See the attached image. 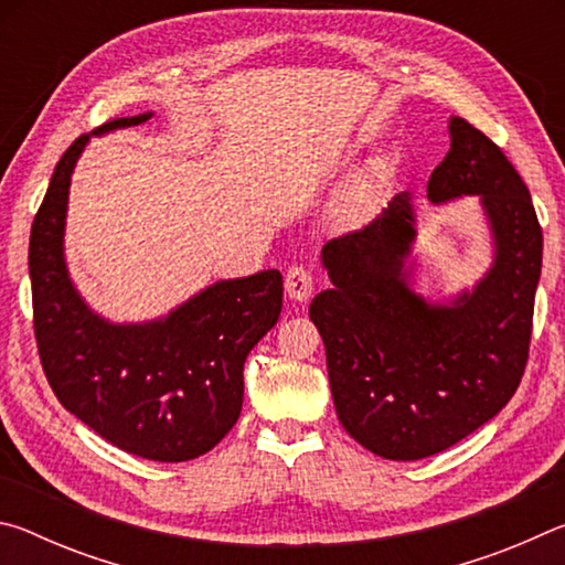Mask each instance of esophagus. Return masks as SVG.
I'll use <instances>...</instances> for the list:
<instances>
[{"label": "esophagus", "mask_w": 565, "mask_h": 565, "mask_svg": "<svg viewBox=\"0 0 565 565\" xmlns=\"http://www.w3.org/2000/svg\"><path fill=\"white\" fill-rule=\"evenodd\" d=\"M284 286H286V294H289L294 301H306L313 291V276L309 269H306V266L296 264L289 271H286Z\"/></svg>", "instance_id": "obj_1"}]
</instances>
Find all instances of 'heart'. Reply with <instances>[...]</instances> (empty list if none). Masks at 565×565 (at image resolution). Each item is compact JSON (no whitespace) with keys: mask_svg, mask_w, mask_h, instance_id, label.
I'll use <instances>...</instances> for the list:
<instances>
[{"mask_svg":"<svg viewBox=\"0 0 565 565\" xmlns=\"http://www.w3.org/2000/svg\"><path fill=\"white\" fill-rule=\"evenodd\" d=\"M384 177H386V164L384 161H376V164L369 169V174L361 177L356 184L347 191V196H343V204H341L343 216L359 218L366 214L376 202L379 186H381V181H384Z\"/></svg>","mask_w":565,"mask_h":565,"instance_id":"obj_1","label":"heart"}]
</instances>
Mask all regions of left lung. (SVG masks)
<instances>
[{
	"label": "left lung",
	"instance_id": "left-lung-1",
	"mask_svg": "<svg viewBox=\"0 0 565 565\" xmlns=\"http://www.w3.org/2000/svg\"><path fill=\"white\" fill-rule=\"evenodd\" d=\"M448 134L426 191L434 204L481 199L493 238L483 279L448 303L411 289L416 214L401 191L374 222L321 248L333 286L309 309L341 426L391 461H418L473 434L509 404L529 361L543 259L531 194L483 131L451 117Z\"/></svg>",
	"mask_w": 565,
	"mask_h": 565
}]
</instances>
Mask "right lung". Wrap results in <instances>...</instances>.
I'll return each instance as SVG.
<instances>
[{"label":"right lung","instance_id":"right-lung-1","mask_svg":"<svg viewBox=\"0 0 565 565\" xmlns=\"http://www.w3.org/2000/svg\"><path fill=\"white\" fill-rule=\"evenodd\" d=\"M151 119L121 117L92 134ZM82 134L56 164L30 236L34 337L62 406L121 451L179 463L232 431L244 401V361L281 313L276 269L224 279L167 317L111 323L74 289L64 262L66 202Z\"/></svg>","mask_w":565,"mask_h":565}]
</instances>
